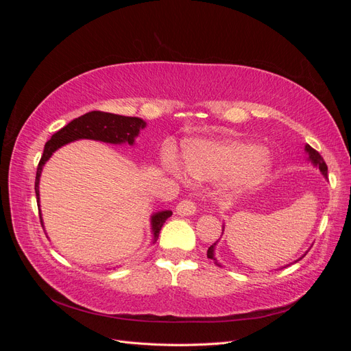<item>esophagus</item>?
I'll list each match as a JSON object with an SVG mask.
<instances>
[{
	"label": "esophagus",
	"instance_id": "1",
	"mask_svg": "<svg viewBox=\"0 0 351 351\" xmlns=\"http://www.w3.org/2000/svg\"><path fill=\"white\" fill-rule=\"evenodd\" d=\"M176 212L182 217H190L196 214V205L192 199H183L176 208Z\"/></svg>",
	"mask_w": 351,
	"mask_h": 351
}]
</instances>
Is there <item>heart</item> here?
I'll use <instances>...</instances> for the list:
<instances>
[{
    "label": "heart",
    "instance_id": "1",
    "mask_svg": "<svg viewBox=\"0 0 351 351\" xmlns=\"http://www.w3.org/2000/svg\"><path fill=\"white\" fill-rule=\"evenodd\" d=\"M165 164L176 167L173 154L165 155ZM182 164L186 174L196 182L227 177V187L234 192L259 186L272 171V159L263 147L236 139L186 141Z\"/></svg>",
    "mask_w": 351,
    "mask_h": 351
}]
</instances>
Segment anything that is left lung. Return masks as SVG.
<instances>
[{
	"instance_id": "8db88e82",
	"label": "left lung",
	"mask_w": 351,
	"mask_h": 351,
	"mask_svg": "<svg viewBox=\"0 0 351 351\" xmlns=\"http://www.w3.org/2000/svg\"><path fill=\"white\" fill-rule=\"evenodd\" d=\"M304 151H306L307 155H309V158H307V159H309V161L313 164V167L319 168V171H321L322 176L326 178V176H328V167H326V164H325V161H324V158L319 155V152L315 151L313 147L309 146V145L304 146ZM222 231H224V230H222ZM215 246H217V243L212 244V246L208 249V258L214 261V262L218 265V267H221V265H219L218 261H217V258H215ZM303 256H304V254H303ZM303 256H302V258H303ZM302 258H300V259H302ZM300 259H297V261H300ZM297 261H295V262H297ZM282 268H285V267H282Z\"/></svg>"
}]
</instances>
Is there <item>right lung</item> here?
<instances>
[{"label": "right lung", "instance_id": "add662e5", "mask_svg": "<svg viewBox=\"0 0 351 351\" xmlns=\"http://www.w3.org/2000/svg\"><path fill=\"white\" fill-rule=\"evenodd\" d=\"M145 127H146V123L142 119H139V117H124V115L111 114V112L90 111L79 117V119H74L67 125L62 127L61 130L52 134L51 139L45 143L44 154H42V158L36 169L35 192H36L38 208H40L39 182H40L42 169H44L45 162L52 156V154L58 151L61 146H64L74 141H80V139H92V141H99V142L111 143V145L129 143L130 146H133L136 137L139 136L141 130L145 129ZM171 215H173L171 210H159V212H155V214L151 217L152 243L158 240L159 231H161L164 222ZM39 218H40V224L44 226L40 209H39Z\"/></svg>", "mask_w": 351, "mask_h": 351}]
</instances>
